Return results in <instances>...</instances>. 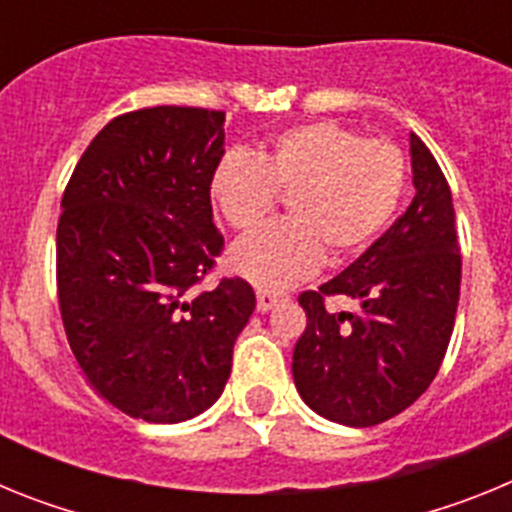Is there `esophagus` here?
Segmentation results:
<instances>
[{
    "label": "esophagus",
    "instance_id": "34e87169",
    "mask_svg": "<svg viewBox=\"0 0 512 512\" xmlns=\"http://www.w3.org/2000/svg\"><path fill=\"white\" fill-rule=\"evenodd\" d=\"M287 300H289L287 295H279V292H269V289H259V295H256V307H259V312H269L271 307L284 305Z\"/></svg>",
    "mask_w": 512,
    "mask_h": 512
}]
</instances>
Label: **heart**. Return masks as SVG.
<instances>
[{
  "label": "heart",
  "instance_id": "heart-1",
  "mask_svg": "<svg viewBox=\"0 0 512 512\" xmlns=\"http://www.w3.org/2000/svg\"><path fill=\"white\" fill-rule=\"evenodd\" d=\"M408 158L390 138H364L318 120L274 135L248 158L230 153L210 182L212 202L238 233L259 228L287 197L289 220L259 230L230 253V266L261 289L312 277L323 256L343 264L364 253L395 217Z\"/></svg>",
  "mask_w": 512,
  "mask_h": 512
}]
</instances>
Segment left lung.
Masks as SVG:
<instances>
[{"label": "left lung", "instance_id": "obj_1", "mask_svg": "<svg viewBox=\"0 0 512 512\" xmlns=\"http://www.w3.org/2000/svg\"><path fill=\"white\" fill-rule=\"evenodd\" d=\"M415 197L338 277L307 289L305 333L292 356L297 392L333 423L366 428L410 408L446 356L459 305L461 253L451 187L410 135ZM346 296L354 311L327 310Z\"/></svg>", "mask_w": 512, "mask_h": 512}]
</instances>
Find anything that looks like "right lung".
Instances as JSON below:
<instances>
[{
	"mask_svg": "<svg viewBox=\"0 0 512 512\" xmlns=\"http://www.w3.org/2000/svg\"><path fill=\"white\" fill-rule=\"evenodd\" d=\"M225 112L143 107L104 125L81 153L56 230L58 307L89 384L130 418L182 423L230 377L253 287L200 289L225 241L210 182Z\"/></svg>",
	"mask_w": 512,
	"mask_h": 512,
	"instance_id": "obj_1",
	"label": "right lung"
}]
</instances>
